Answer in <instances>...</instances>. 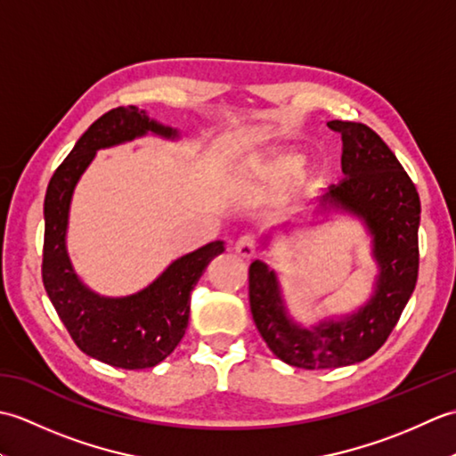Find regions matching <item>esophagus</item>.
Returning <instances> with one entry per match:
<instances>
[{"mask_svg":"<svg viewBox=\"0 0 456 456\" xmlns=\"http://www.w3.org/2000/svg\"><path fill=\"white\" fill-rule=\"evenodd\" d=\"M235 250L245 258H253L256 255V240L253 235H243L237 239L235 243Z\"/></svg>","mask_w":456,"mask_h":456,"instance_id":"obj_1","label":"esophagus"}]
</instances>
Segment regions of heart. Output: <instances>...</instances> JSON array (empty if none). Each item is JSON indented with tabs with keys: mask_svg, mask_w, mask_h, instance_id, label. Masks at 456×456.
<instances>
[{
	"mask_svg": "<svg viewBox=\"0 0 456 456\" xmlns=\"http://www.w3.org/2000/svg\"><path fill=\"white\" fill-rule=\"evenodd\" d=\"M297 170V157L294 152H278L258 167L260 178L268 183H282L294 176Z\"/></svg>",
	"mask_w": 456,
	"mask_h": 456,
	"instance_id": "1",
	"label": "heart"
}]
</instances>
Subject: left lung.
Returning a JSON list of instances; mask_svg holds the SVG:
<instances>
[{
  "label": "left lung",
  "mask_w": 456,
  "mask_h": 456,
  "mask_svg": "<svg viewBox=\"0 0 456 456\" xmlns=\"http://www.w3.org/2000/svg\"><path fill=\"white\" fill-rule=\"evenodd\" d=\"M341 134L345 178L333 183L319 206L356 213L374 237L380 266L376 294L343 322L297 327L280 297L274 270L263 260L248 268V297L255 325L280 361L307 370L361 362L380 348L398 323L419 273V193L380 134L364 123L329 121Z\"/></svg>",
  "instance_id": "left-lung-1"
}]
</instances>
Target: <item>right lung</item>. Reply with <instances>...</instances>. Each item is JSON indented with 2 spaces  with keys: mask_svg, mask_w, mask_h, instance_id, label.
Returning <instances> with one entry per match:
<instances>
[{
  "mask_svg": "<svg viewBox=\"0 0 456 456\" xmlns=\"http://www.w3.org/2000/svg\"><path fill=\"white\" fill-rule=\"evenodd\" d=\"M147 131L174 137L134 105H121L95 119L48 182L45 196L43 284L72 341L92 358L139 370L162 362L182 341L190 317V296L213 258L216 240L172 263L157 282L129 297H100L76 278L66 255L68 209L76 182L98 149L131 141Z\"/></svg>",
  "mask_w": 456,
  "mask_h": 456,
  "instance_id": "obj_1",
  "label": "right lung"
}]
</instances>
